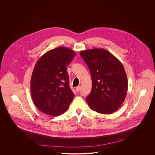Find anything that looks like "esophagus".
Masks as SVG:
<instances>
[{
    "mask_svg": "<svg viewBox=\"0 0 155 155\" xmlns=\"http://www.w3.org/2000/svg\"><path fill=\"white\" fill-rule=\"evenodd\" d=\"M76 91H77V92H79V91L81 90V87H80V86L77 87H76Z\"/></svg>",
    "mask_w": 155,
    "mask_h": 155,
    "instance_id": "obj_1",
    "label": "esophagus"
}]
</instances>
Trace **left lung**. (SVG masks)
I'll list each match as a JSON object with an SVG mask.
<instances>
[{"mask_svg":"<svg viewBox=\"0 0 155 155\" xmlns=\"http://www.w3.org/2000/svg\"><path fill=\"white\" fill-rule=\"evenodd\" d=\"M80 55L92 78V89L86 98L89 107L101 114L117 110L125 100L128 85L123 64L104 49L84 50Z\"/></svg>","mask_w":155,"mask_h":155,"instance_id":"obj_1","label":"left lung"}]
</instances>
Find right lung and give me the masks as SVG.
Returning <instances> with one entry per match:
<instances>
[{"mask_svg":"<svg viewBox=\"0 0 155 155\" xmlns=\"http://www.w3.org/2000/svg\"><path fill=\"white\" fill-rule=\"evenodd\" d=\"M76 53L59 46L44 54L34 67L30 90L36 107L46 114L57 116L69 107L74 94L69 86L67 67Z\"/></svg>","mask_w":155,"mask_h":155,"instance_id":"right-lung-1","label":"right lung"}]
</instances>
